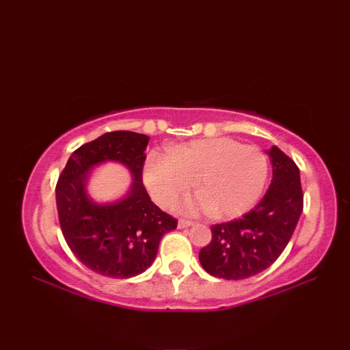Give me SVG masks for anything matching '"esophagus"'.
<instances>
[{
  "label": "esophagus",
  "instance_id": "34e87169",
  "mask_svg": "<svg viewBox=\"0 0 350 350\" xmlns=\"http://www.w3.org/2000/svg\"><path fill=\"white\" fill-rule=\"evenodd\" d=\"M192 224H194V222H192V221H188V219H180L179 222H177V227H179V228H188V227H191Z\"/></svg>",
  "mask_w": 350,
  "mask_h": 350
}]
</instances>
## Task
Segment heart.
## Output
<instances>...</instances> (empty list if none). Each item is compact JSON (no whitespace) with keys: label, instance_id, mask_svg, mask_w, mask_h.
Segmentation results:
<instances>
[{"label":"heart","instance_id":"b5f03b06","mask_svg":"<svg viewBox=\"0 0 350 350\" xmlns=\"http://www.w3.org/2000/svg\"><path fill=\"white\" fill-rule=\"evenodd\" d=\"M143 177L152 198L162 207H170L196 185L200 192L185 200L182 212L236 218L252 209L262 196L267 158L258 147L233 138L197 139L176 146L171 153L152 152Z\"/></svg>","mask_w":350,"mask_h":350}]
</instances>
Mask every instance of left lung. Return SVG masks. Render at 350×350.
I'll list each match as a JSON object with an SVG mask.
<instances>
[{
    "label": "left lung",
    "instance_id": "obj_1",
    "mask_svg": "<svg viewBox=\"0 0 350 350\" xmlns=\"http://www.w3.org/2000/svg\"><path fill=\"white\" fill-rule=\"evenodd\" d=\"M271 187L254 209L242 218L212 226V241L198 254L213 277L250 278L267 269L292 237L302 213L299 168L277 146L269 150Z\"/></svg>",
    "mask_w": 350,
    "mask_h": 350
}]
</instances>
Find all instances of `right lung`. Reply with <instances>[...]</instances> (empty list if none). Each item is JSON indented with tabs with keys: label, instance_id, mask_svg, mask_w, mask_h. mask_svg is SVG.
I'll use <instances>...</instances> for the list:
<instances>
[{
	"label": "right lung",
	"instance_id": "1",
	"mask_svg": "<svg viewBox=\"0 0 350 350\" xmlns=\"http://www.w3.org/2000/svg\"><path fill=\"white\" fill-rule=\"evenodd\" d=\"M148 137L116 131L103 133L70 154L58 177L55 198L66 242L88 269L109 278H131L150 267L162 236L177 221L156 206L143 185ZM118 161L130 170L129 192L111 204H96L86 192L92 168Z\"/></svg>",
	"mask_w": 350,
	"mask_h": 350
}]
</instances>
